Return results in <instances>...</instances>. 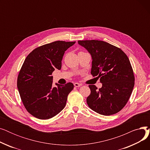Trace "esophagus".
I'll return each mask as SVG.
<instances>
[{
	"instance_id": "34e87169",
	"label": "esophagus",
	"mask_w": 150,
	"mask_h": 150,
	"mask_svg": "<svg viewBox=\"0 0 150 150\" xmlns=\"http://www.w3.org/2000/svg\"><path fill=\"white\" fill-rule=\"evenodd\" d=\"M74 86H75V87L78 88V87H80V86H81V84L80 83H74Z\"/></svg>"
}]
</instances>
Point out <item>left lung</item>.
<instances>
[{"instance_id": "left-lung-1", "label": "left lung", "mask_w": 150, "mask_h": 150, "mask_svg": "<svg viewBox=\"0 0 150 150\" xmlns=\"http://www.w3.org/2000/svg\"><path fill=\"white\" fill-rule=\"evenodd\" d=\"M91 54L92 76L100 78L102 87L89 85L90 95L86 99L95 112L111 115L124 108L134 86V75L130 61L120 48L98 40L78 41Z\"/></svg>"}]
</instances>
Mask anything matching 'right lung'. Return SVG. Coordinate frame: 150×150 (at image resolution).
Returning <instances> with one entry per match:
<instances>
[{
    "mask_svg": "<svg viewBox=\"0 0 150 150\" xmlns=\"http://www.w3.org/2000/svg\"><path fill=\"white\" fill-rule=\"evenodd\" d=\"M75 42L54 41L29 53L19 71L17 86L27 111L39 119H51L64 108L72 83L52 85V73L60 70L65 51Z\"/></svg>",
    "mask_w": 150,
    "mask_h": 150,
    "instance_id": "add662e5",
    "label": "right lung"
}]
</instances>
